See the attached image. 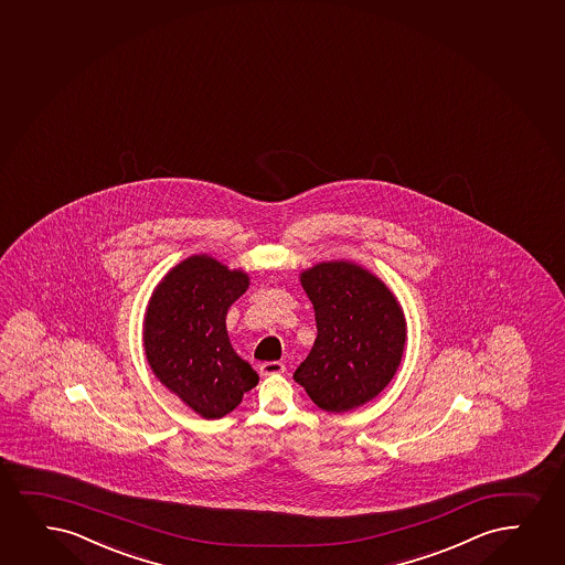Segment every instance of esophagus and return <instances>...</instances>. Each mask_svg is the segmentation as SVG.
Listing matches in <instances>:
<instances>
[{
    "label": "esophagus",
    "mask_w": 565,
    "mask_h": 565,
    "mask_svg": "<svg viewBox=\"0 0 565 565\" xmlns=\"http://www.w3.org/2000/svg\"><path fill=\"white\" fill-rule=\"evenodd\" d=\"M281 373H286V365L281 362H265L260 365L263 376L281 375Z\"/></svg>",
    "instance_id": "34e87169"
}]
</instances>
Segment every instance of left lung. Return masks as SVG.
Returning a JSON list of instances; mask_svg holds the SVG:
<instances>
[{"mask_svg":"<svg viewBox=\"0 0 565 565\" xmlns=\"http://www.w3.org/2000/svg\"><path fill=\"white\" fill-rule=\"evenodd\" d=\"M300 286L318 337L292 379L323 412L358 409L396 375L407 342L404 308L383 279L347 258L302 270Z\"/></svg>","mask_w":565,"mask_h":565,"instance_id":"8db88e82","label":"left lung"}]
</instances>
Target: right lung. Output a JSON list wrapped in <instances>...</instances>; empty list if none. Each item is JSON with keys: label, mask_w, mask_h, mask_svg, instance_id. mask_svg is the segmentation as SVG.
<instances>
[{"label": "right lung", "mask_w": 565, "mask_h": 565, "mask_svg": "<svg viewBox=\"0 0 565 565\" xmlns=\"http://www.w3.org/2000/svg\"><path fill=\"white\" fill-rule=\"evenodd\" d=\"M247 287V273L200 253L174 265L148 300V365L200 417H224L257 386V371L232 349L226 331V312Z\"/></svg>", "instance_id": "right-lung-1"}]
</instances>
